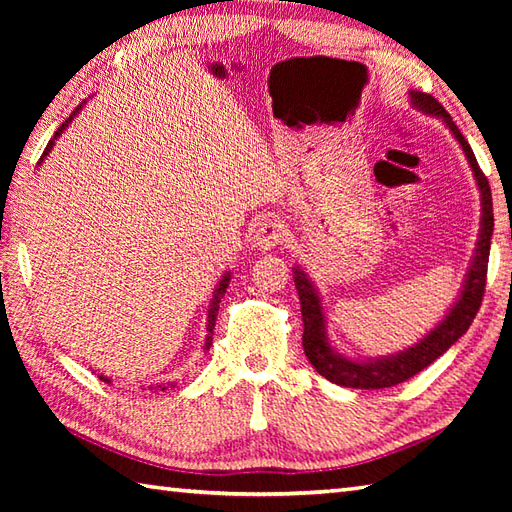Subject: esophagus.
I'll use <instances>...</instances> for the list:
<instances>
[{
    "label": "esophagus",
    "instance_id": "34e87169",
    "mask_svg": "<svg viewBox=\"0 0 512 512\" xmlns=\"http://www.w3.org/2000/svg\"><path fill=\"white\" fill-rule=\"evenodd\" d=\"M286 224L277 215H266L255 231V246L259 250H270L284 242Z\"/></svg>",
    "mask_w": 512,
    "mask_h": 512
}]
</instances>
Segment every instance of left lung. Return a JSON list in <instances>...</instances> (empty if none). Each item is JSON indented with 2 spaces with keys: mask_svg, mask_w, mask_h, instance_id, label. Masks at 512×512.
Returning <instances> with one entry per match:
<instances>
[{
  "mask_svg": "<svg viewBox=\"0 0 512 512\" xmlns=\"http://www.w3.org/2000/svg\"><path fill=\"white\" fill-rule=\"evenodd\" d=\"M409 99L413 110H418L427 116L440 118V121L449 127L453 138L464 151V158L469 162L473 171V180L480 191V204H482V217H480V233H477L475 253L469 264V270L464 275V284L458 299H455L449 312L444 314L442 321L436 328L429 330L418 343H413L405 350L387 356L376 358H350L341 354L330 341L328 334V314H325L323 301L314 281L308 277L306 270L301 266L292 268L295 273V286L301 301V317H303V352H306L308 361L321 376H325L330 383L354 387V389H383L394 387L398 383H405L407 378L416 376L424 367L431 365L436 358H440L449 347L460 339L466 330L471 328L477 310L482 306L484 286H486V268H488V253H491V237H493V195L488 180L484 178L482 169L477 167V160L471 145L466 143L460 134L458 125L453 123L451 114L433 99L431 94H424L418 90L409 92Z\"/></svg>",
  "mask_w": 512,
  "mask_h": 512,
  "instance_id": "1",
  "label": "left lung"
}]
</instances>
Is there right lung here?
<instances>
[{
    "label": "right lung",
    "mask_w": 512,
    "mask_h": 512,
    "mask_svg": "<svg viewBox=\"0 0 512 512\" xmlns=\"http://www.w3.org/2000/svg\"><path fill=\"white\" fill-rule=\"evenodd\" d=\"M85 105V103H83ZM83 105H79V107H76V110L70 114V118H68V121H65L59 129H57V134H54V138L50 140V143H48V147H46V151H43V156H41V160H39V165H41V162L43 160H46V156L50 154V151H52V147H54V140H57L61 134H63V129L65 127H68L72 121H74V116L76 114H79L81 110H83ZM228 281H231V270H226V273L222 275V279L220 281H217V286H215V290H213V297H211V301H209V310H206V336H204V352L206 350H209V347L213 345V328H215V317H217V310H220V301H222V297H224V292H226V288H228ZM101 380H103V383H110V378H107V376H99ZM169 387H176V385H173V383H156V385H149V389L151 391H154V389H160V391H165V389H169Z\"/></svg>",
    "instance_id": "obj_1"
}]
</instances>
